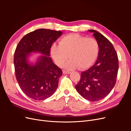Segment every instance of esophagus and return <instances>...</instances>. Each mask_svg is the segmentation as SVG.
Masks as SVG:
<instances>
[{"label": "esophagus", "instance_id": "esophagus-1", "mask_svg": "<svg viewBox=\"0 0 131 131\" xmlns=\"http://www.w3.org/2000/svg\"><path fill=\"white\" fill-rule=\"evenodd\" d=\"M63 73L64 74H69L70 73V72H68V71H66V70H63Z\"/></svg>", "mask_w": 131, "mask_h": 131}]
</instances>
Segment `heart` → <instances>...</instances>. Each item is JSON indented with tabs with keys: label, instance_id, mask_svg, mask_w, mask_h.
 I'll return each instance as SVG.
<instances>
[{
	"label": "heart",
	"instance_id": "b5f03b06",
	"mask_svg": "<svg viewBox=\"0 0 131 131\" xmlns=\"http://www.w3.org/2000/svg\"><path fill=\"white\" fill-rule=\"evenodd\" d=\"M50 52L55 63L59 67L62 66L69 55L70 59L63 65L64 68L72 70L79 67L81 69H85L96 61L99 44L94 38L71 34L63 37L59 45L54 44L51 46Z\"/></svg>",
	"mask_w": 131,
	"mask_h": 131
}]
</instances>
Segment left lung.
Masks as SVG:
<instances>
[{"label": "left lung", "instance_id": "1", "mask_svg": "<svg viewBox=\"0 0 131 131\" xmlns=\"http://www.w3.org/2000/svg\"><path fill=\"white\" fill-rule=\"evenodd\" d=\"M89 31L93 33L98 42V56L95 64L81 73L80 80L75 89L83 98L96 102L108 96L115 85L118 61L112 42L98 31Z\"/></svg>", "mask_w": 131, "mask_h": 131}]
</instances>
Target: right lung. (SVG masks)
Instances as JSON below:
<instances>
[{
  "mask_svg": "<svg viewBox=\"0 0 131 131\" xmlns=\"http://www.w3.org/2000/svg\"><path fill=\"white\" fill-rule=\"evenodd\" d=\"M62 34L61 31L37 29L25 35L16 47L14 58L16 78L23 92L33 100H45L58 88L62 71L50 57V49ZM37 52L42 55L34 64L30 63L31 53Z\"/></svg>",
  "mask_w": 131,
  "mask_h": 131,
  "instance_id": "add662e5",
  "label": "right lung"
}]
</instances>
